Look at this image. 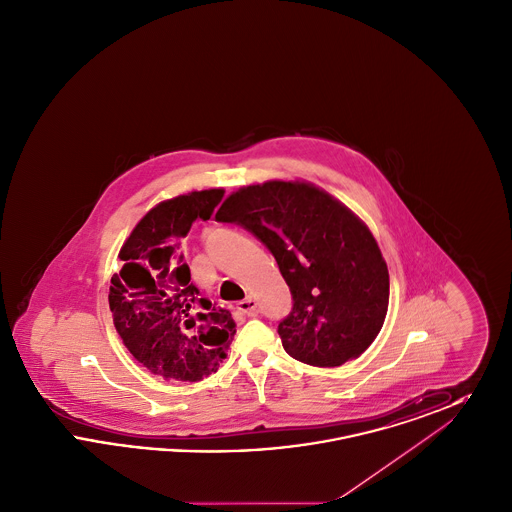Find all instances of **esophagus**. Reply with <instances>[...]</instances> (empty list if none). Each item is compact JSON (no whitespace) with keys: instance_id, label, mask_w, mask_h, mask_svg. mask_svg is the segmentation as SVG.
<instances>
[{"instance_id":"esophagus-1","label":"esophagus","mask_w":512,"mask_h":512,"mask_svg":"<svg viewBox=\"0 0 512 512\" xmlns=\"http://www.w3.org/2000/svg\"><path fill=\"white\" fill-rule=\"evenodd\" d=\"M236 309H238L242 315L253 317V315H257V313H259V303H257V299L247 297V299L238 303V307H236Z\"/></svg>"}]
</instances>
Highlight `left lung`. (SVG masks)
<instances>
[{
	"instance_id": "obj_1",
	"label": "left lung",
	"mask_w": 512,
	"mask_h": 512,
	"mask_svg": "<svg viewBox=\"0 0 512 512\" xmlns=\"http://www.w3.org/2000/svg\"><path fill=\"white\" fill-rule=\"evenodd\" d=\"M215 219L244 226L274 255L293 297L278 324L290 357L332 368L376 340L390 301L388 265L341 201L311 182L268 180L228 195Z\"/></svg>"
}]
</instances>
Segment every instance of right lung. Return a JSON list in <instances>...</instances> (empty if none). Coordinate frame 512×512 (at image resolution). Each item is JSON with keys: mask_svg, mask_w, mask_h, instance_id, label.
<instances>
[{"mask_svg": "<svg viewBox=\"0 0 512 512\" xmlns=\"http://www.w3.org/2000/svg\"><path fill=\"white\" fill-rule=\"evenodd\" d=\"M222 188L190 192L161 201L140 220L113 274L109 309L122 343L149 372L197 382L217 372L236 334L230 311L215 307L190 282L180 240L195 220H209Z\"/></svg>", "mask_w": 512, "mask_h": 512, "instance_id": "right-lung-1", "label": "right lung"}]
</instances>
